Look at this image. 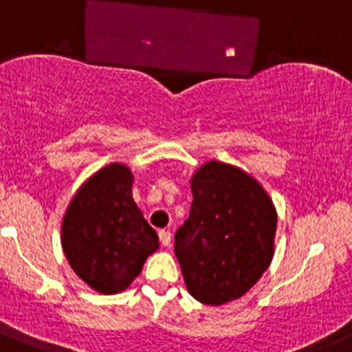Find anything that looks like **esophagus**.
I'll return each mask as SVG.
<instances>
[{
  "label": "esophagus",
  "instance_id": "1",
  "mask_svg": "<svg viewBox=\"0 0 352 352\" xmlns=\"http://www.w3.org/2000/svg\"><path fill=\"white\" fill-rule=\"evenodd\" d=\"M158 238H160V243L164 245V247H169L170 245V232L169 231H166V229L158 231Z\"/></svg>",
  "mask_w": 352,
  "mask_h": 352
}]
</instances>
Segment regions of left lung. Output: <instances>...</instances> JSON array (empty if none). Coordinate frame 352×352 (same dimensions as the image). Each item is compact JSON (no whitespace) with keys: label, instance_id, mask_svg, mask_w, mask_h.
Listing matches in <instances>:
<instances>
[{"label":"left lung","instance_id":"left-lung-1","mask_svg":"<svg viewBox=\"0 0 352 352\" xmlns=\"http://www.w3.org/2000/svg\"><path fill=\"white\" fill-rule=\"evenodd\" d=\"M190 214L174 234L185 285L204 305L238 300L275 254L276 210L250 174L211 160L190 179Z\"/></svg>","mask_w":352,"mask_h":352}]
</instances>
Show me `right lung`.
Returning <instances> with one entry per match:
<instances>
[{
  "instance_id": "right-lung-1",
  "label": "right lung",
  "mask_w": 352,
  "mask_h": 352,
  "mask_svg": "<svg viewBox=\"0 0 352 352\" xmlns=\"http://www.w3.org/2000/svg\"><path fill=\"white\" fill-rule=\"evenodd\" d=\"M133 174L109 164L82 183L61 223L72 270L102 294L125 291L158 250V236L132 197Z\"/></svg>"
}]
</instances>
